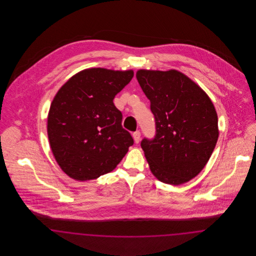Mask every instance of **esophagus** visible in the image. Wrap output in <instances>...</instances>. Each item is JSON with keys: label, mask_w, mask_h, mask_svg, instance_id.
Listing matches in <instances>:
<instances>
[{"label": "esophagus", "mask_w": 256, "mask_h": 256, "mask_svg": "<svg viewBox=\"0 0 256 256\" xmlns=\"http://www.w3.org/2000/svg\"><path fill=\"white\" fill-rule=\"evenodd\" d=\"M132 137H134V142L136 143V144H138L139 142H140V137H141V134H140V132H135L132 134Z\"/></svg>", "instance_id": "obj_1"}]
</instances>
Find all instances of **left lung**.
Here are the masks:
<instances>
[{
    "instance_id": "obj_1",
    "label": "left lung",
    "mask_w": 256,
    "mask_h": 256,
    "mask_svg": "<svg viewBox=\"0 0 256 256\" xmlns=\"http://www.w3.org/2000/svg\"><path fill=\"white\" fill-rule=\"evenodd\" d=\"M136 78L156 119L154 138L141 142L150 172L161 182H188L204 168L218 141L214 104L180 71L141 69Z\"/></svg>"
}]
</instances>
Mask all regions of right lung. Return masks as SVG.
<instances>
[{"label": "right lung", "mask_w": 256, "mask_h": 256, "mask_svg": "<svg viewBox=\"0 0 256 256\" xmlns=\"http://www.w3.org/2000/svg\"><path fill=\"white\" fill-rule=\"evenodd\" d=\"M132 78V70L89 68L74 74L54 98L47 124L50 146L71 178L86 182L110 172L134 145L113 104Z\"/></svg>", "instance_id": "right-lung-1"}]
</instances>
